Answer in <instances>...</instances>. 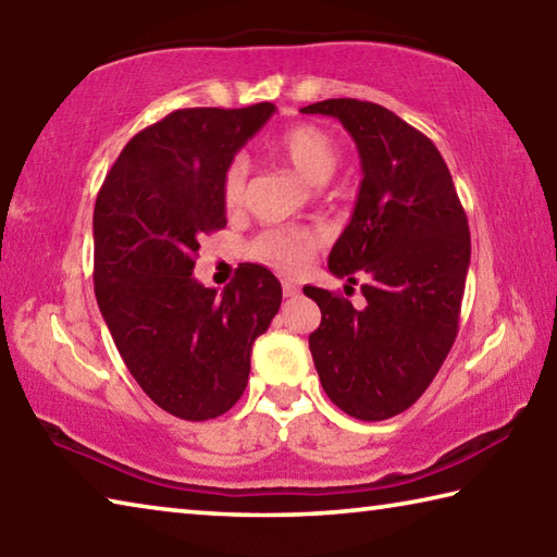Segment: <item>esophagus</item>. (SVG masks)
I'll return each mask as SVG.
<instances>
[{
	"label": "esophagus",
	"mask_w": 557,
	"mask_h": 557,
	"mask_svg": "<svg viewBox=\"0 0 557 557\" xmlns=\"http://www.w3.org/2000/svg\"><path fill=\"white\" fill-rule=\"evenodd\" d=\"M282 295H285V297H297L299 295V287L292 280H285V282H282Z\"/></svg>",
	"instance_id": "obj_1"
}]
</instances>
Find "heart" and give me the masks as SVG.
Listing matches in <instances>:
<instances>
[{
    "label": "heart",
    "instance_id": "1",
    "mask_svg": "<svg viewBox=\"0 0 557 557\" xmlns=\"http://www.w3.org/2000/svg\"><path fill=\"white\" fill-rule=\"evenodd\" d=\"M275 149L312 184H324L342 164V149L334 137L314 125H295L280 132ZM248 162L233 157L221 176V199L228 209H238L245 199ZM319 248V235L305 228H270L250 243V258L280 272H297Z\"/></svg>",
    "mask_w": 557,
    "mask_h": 557
}]
</instances>
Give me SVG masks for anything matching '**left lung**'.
I'll return each instance as SVG.
<instances>
[{"mask_svg":"<svg viewBox=\"0 0 557 557\" xmlns=\"http://www.w3.org/2000/svg\"><path fill=\"white\" fill-rule=\"evenodd\" d=\"M301 112L342 122L363 169L329 270L351 285L363 277L366 307L305 287L322 309L309 351L336 408L388 420L428 391L457 338L471 256L467 213L432 139L388 108L332 98Z\"/></svg>","mask_w":557,"mask_h":557,"instance_id":"obj_1","label":"left lung"}]
</instances>
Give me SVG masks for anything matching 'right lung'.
<instances>
[{
	"label": "right lung",
	"mask_w": 557,
	"mask_h": 557,
	"mask_svg": "<svg viewBox=\"0 0 557 557\" xmlns=\"http://www.w3.org/2000/svg\"><path fill=\"white\" fill-rule=\"evenodd\" d=\"M272 112H169L129 139L100 186L98 307L139 388L174 418L211 420L238 403L252 344L280 309L282 287L262 265L245 262L221 295L191 275L201 235L225 225L223 169Z\"/></svg>",
	"instance_id": "obj_1"
}]
</instances>
